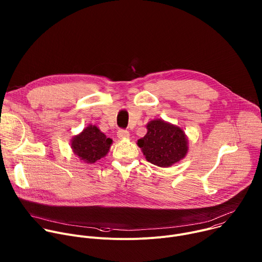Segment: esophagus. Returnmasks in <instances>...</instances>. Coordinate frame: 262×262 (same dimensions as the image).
I'll list each match as a JSON object with an SVG mask.
<instances>
[{
  "label": "esophagus",
  "mask_w": 262,
  "mask_h": 262,
  "mask_svg": "<svg viewBox=\"0 0 262 262\" xmlns=\"http://www.w3.org/2000/svg\"><path fill=\"white\" fill-rule=\"evenodd\" d=\"M117 137H118L119 139H126V138L129 137V133H128V130H126V129H119V130L117 132Z\"/></svg>",
  "instance_id": "esophagus-1"
}]
</instances>
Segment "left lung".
Instances as JSON below:
<instances>
[{
	"label": "left lung",
	"instance_id": "1",
	"mask_svg": "<svg viewBox=\"0 0 262 262\" xmlns=\"http://www.w3.org/2000/svg\"><path fill=\"white\" fill-rule=\"evenodd\" d=\"M147 134L138 141L148 162L160 167H170L188 152V141L183 130L161 119L147 124Z\"/></svg>",
	"mask_w": 262,
	"mask_h": 262
}]
</instances>
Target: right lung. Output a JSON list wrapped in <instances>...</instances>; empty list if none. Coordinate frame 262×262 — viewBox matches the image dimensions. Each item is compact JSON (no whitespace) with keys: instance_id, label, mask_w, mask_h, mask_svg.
<instances>
[{"instance_id":"1","label":"right lung","mask_w":262,"mask_h":262,"mask_svg":"<svg viewBox=\"0 0 262 262\" xmlns=\"http://www.w3.org/2000/svg\"><path fill=\"white\" fill-rule=\"evenodd\" d=\"M111 144L112 139L106 138L95 125H89L72 139L71 148L82 161L93 164L108 152Z\"/></svg>"}]
</instances>
